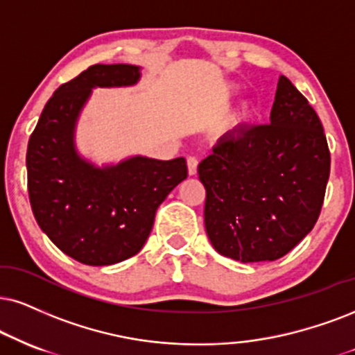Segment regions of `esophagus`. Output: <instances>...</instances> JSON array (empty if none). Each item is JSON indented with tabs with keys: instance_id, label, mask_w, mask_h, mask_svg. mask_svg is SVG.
<instances>
[{
	"instance_id": "1",
	"label": "esophagus",
	"mask_w": 355,
	"mask_h": 355,
	"mask_svg": "<svg viewBox=\"0 0 355 355\" xmlns=\"http://www.w3.org/2000/svg\"><path fill=\"white\" fill-rule=\"evenodd\" d=\"M198 164H199L198 157H194V156L187 157V171H189L191 176H194V174L198 173Z\"/></svg>"
}]
</instances>
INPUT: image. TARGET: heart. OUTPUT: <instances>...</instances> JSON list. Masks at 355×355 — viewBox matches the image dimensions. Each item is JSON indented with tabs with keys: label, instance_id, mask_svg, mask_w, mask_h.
Segmentation results:
<instances>
[{
	"label": "heart",
	"instance_id": "b5f03b06",
	"mask_svg": "<svg viewBox=\"0 0 355 355\" xmlns=\"http://www.w3.org/2000/svg\"><path fill=\"white\" fill-rule=\"evenodd\" d=\"M253 110H255V107H253V103H245L243 107H242V116L243 118H248V116H252L253 115Z\"/></svg>",
	"mask_w": 355,
	"mask_h": 355
}]
</instances>
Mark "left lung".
<instances>
[{
	"instance_id": "obj_1",
	"label": "left lung",
	"mask_w": 355,
	"mask_h": 355,
	"mask_svg": "<svg viewBox=\"0 0 355 355\" xmlns=\"http://www.w3.org/2000/svg\"><path fill=\"white\" fill-rule=\"evenodd\" d=\"M329 171L321 120L282 76L270 123L227 131L198 168L214 248L243 263L286 255L316 224Z\"/></svg>"
}]
</instances>
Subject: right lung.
I'll use <instances>...</instances> for the list:
<instances>
[{
	"label": "right lung",
	"mask_w": 355,
	"mask_h": 355,
	"mask_svg": "<svg viewBox=\"0 0 355 355\" xmlns=\"http://www.w3.org/2000/svg\"><path fill=\"white\" fill-rule=\"evenodd\" d=\"M130 64H95L62 84L46 103L28 143L29 202L39 227L65 255L105 266L141 250L156 209L187 178L184 157L135 156L97 168L78 156L73 130L95 87H128Z\"/></svg>",
	"instance_id": "obj_1"
}]
</instances>
